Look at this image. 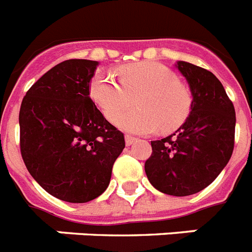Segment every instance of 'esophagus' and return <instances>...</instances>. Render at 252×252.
I'll list each match as a JSON object with an SVG mask.
<instances>
[{"mask_svg":"<svg viewBox=\"0 0 252 252\" xmlns=\"http://www.w3.org/2000/svg\"><path fill=\"white\" fill-rule=\"evenodd\" d=\"M125 140H126V145H131V144H134L135 140H136V138H134V136H131V135H126L125 136Z\"/></svg>","mask_w":252,"mask_h":252,"instance_id":"esophagus-1","label":"esophagus"}]
</instances>
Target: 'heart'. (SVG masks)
<instances>
[{
	"label": "heart",
	"mask_w": 252,
	"mask_h": 252,
	"mask_svg": "<svg viewBox=\"0 0 252 252\" xmlns=\"http://www.w3.org/2000/svg\"><path fill=\"white\" fill-rule=\"evenodd\" d=\"M120 82L99 72L90 82V96L104 117L114 121L129 106L132 97L139 110L118 117L120 128L134 134L168 132L182 126L190 112L192 97L171 69L156 62L128 64L118 69Z\"/></svg>",
	"instance_id": "1"
}]
</instances>
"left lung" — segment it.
I'll return each instance as SVG.
<instances>
[{
    "label": "left lung",
    "mask_w": 252,
    "mask_h": 252,
    "mask_svg": "<svg viewBox=\"0 0 252 252\" xmlns=\"http://www.w3.org/2000/svg\"><path fill=\"white\" fill-rule=\"evenodd\" d=\"M175 66L190 89V113L175 134L151 141L152 156L144 168L159 192L184 197L210 186L229 162L236 112L221 82L210 70L187 62H176Z\"/></svg>",
    "instance_id": "8db88e82"
}]
</instances>
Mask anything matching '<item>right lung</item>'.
Returning <instances> with one entry per match:
<instances>
[{"mask_svg": "<svg viewBox=\"0 0 252 252\" xmlns=\"http://www.w3.org/2000/svg\"><path fill=\"white\" fill-rule=\"evenodd\" d=\"M97 65L86 59L62 62L29 89L19 112L20 152L29 174L65 202L100 196L125 148L124 134L90 97Z\"/></svg>", "mask_w": 252, "mask_h": 252, "instance_id": "obj_1", "label": "right lung"}]
</instances>
